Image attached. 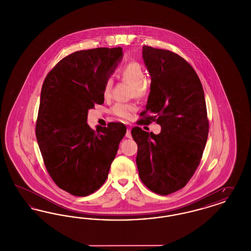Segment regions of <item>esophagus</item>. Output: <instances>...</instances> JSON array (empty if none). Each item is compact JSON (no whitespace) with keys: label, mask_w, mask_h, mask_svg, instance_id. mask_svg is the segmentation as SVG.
I'll list each match as a JSON object with an SVG mask.
<instances>
[{"label":"esophagus","mask_w":251,"mask_h":251,"mask_svg":"<svg viewBox=\"0 0 251 251\" xmlns=\"http://www.w3.org/2000/svg\"><path fill=\"white\" fill-rule=\"evenodd\" d=\"M126 137H128V138H131V128H130V127H128V128H127V131H126Z\"/></svg>","instance_id":"1"}]
</instances>
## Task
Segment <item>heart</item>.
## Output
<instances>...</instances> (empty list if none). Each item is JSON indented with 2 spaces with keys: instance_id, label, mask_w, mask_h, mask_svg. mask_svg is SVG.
<instances>
[{
  "instance_id": "obj_1",
  "label": "heart",
  "mask_w": 251,
  "mask_h": 251,
  "mask_svg": "<svg viewBox=\"0 0 251 251\" xmlns=\"http://www.w3.org/2000/svg\"><path fill=\"white\" fill-rule=\"evenodd\" d=\"M120 78L126 83L131 84L130 96L138 100L146 98L149 94L150 84L148 83L147 74L143 67L135 61H131L121 67L120 70ZM113 81L111 78L105 80L102 86V96L105 99H109L112 95ZM135 105L133 103H123L117 102L111 108V113L117 118L121 120L131 119L132 113L135 111Z\"/></svg>"
}]
</instances>
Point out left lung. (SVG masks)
I'll return each instance as SVG.
<instances>
[{"mask_svg":"<svg viewBox=\"0 0 251 251\" xmlns=\"http://www.w3.org/2000/svg\"><path fill=\"white\" fill-rule=\"evenodd\" d=\"M142 52L151 84L137 124L154 121L161 132L133 127L131 136L138 147L136 165L142 182L167 196L184 187L201 163L209 132L206 102L201 80L186 60L150 46Z\"/></svg>","mask_w":251,"mask_h":251,"instance_id":"8db88e82","label":"left lung"}]
</instances>
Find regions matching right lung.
I'll return each instance as SVG.
<instances>
[{"label":"right lung","mask_w":251,"mask_h":251,"mask_svg":"<svg viewBox=\"0 0 251 251\" xmlns=\"http://www.w3.org/2000/svg\"><path fill=\"white\" fill-rule=\"evenodd\" d=\"M122 48L78 50L64 57L46 76L41 89L36 135L50 178L63 190L85 197L107 179L123 123L92 130L88 110L102 104V86L122 58Z\"/></svg>","instance_id":"right-lung-1"}]
</instances>
